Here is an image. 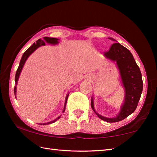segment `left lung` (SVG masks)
<instances>
[{
    "label": "left lung",
    "mask_w": 157,
    "mask_h": 157,
    "mask_svg": "<svg viewBox=\"0 0 157 157\" xmlns=\"http://www.w3.org/2000/svg\"><path fill=\"white\" fill-rule=\"evenodd\" d=\"M109 39L115 41V44L111 45L109 50L104 54L109 59L116 61L120 70L122 82L125 90L124 102L120 113L113 118H106L95 112L93 99L91 105L92 109L100 119L108 123H116L124 120L136 110L143 91V79L140 68L129 50L120 44L116 43L113 38Z\"/></svg>",
    "instance_id": "obj_1"
}]
</instances>
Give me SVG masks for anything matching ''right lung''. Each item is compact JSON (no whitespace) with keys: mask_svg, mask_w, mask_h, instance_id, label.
<instances>
[{"mask_svg":"<svg viewBox=\"0 0 157 157\" xmlns=\"http://www.w3.org/2000/svg\"><path fill=\"white\" fill-rule=\"evenodd\" d=\"M44 40H41V39H39V40H37L36 41V43H34V44H33V45H32V46L30 48H29L27 50H26V51L24 53H23V56H22V57H21V62H20V63H19V66H18V68L17 71V73H16V76H15V83H16V84H17V82H18V78H19L20 73L21 72V70H22V68L23 67V65H24L25 61L27 60L28 57L30 56V55L34 51V50H35L37 48H39V46H45V45H46V44H45V42H47L48 44H58V39H56V38H51V37L45 36V37H44ZM16 91H17V87L14 86V95H15V97H16ZM68 97V94L66 95V100H65L64 108H63V113L65 111L66 105V102H67ZM59 118H60V116H59V117H58V118H57L55 121H51V122H49V123H47L41 124H48L53 123H55V121H57Z\"/></svg>","mask_w":157,"mask_h":157,"instance_id":"obj_1","label":"right lung"}]
</instances>
